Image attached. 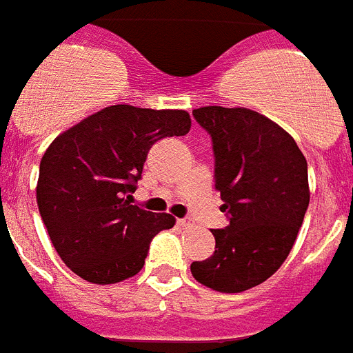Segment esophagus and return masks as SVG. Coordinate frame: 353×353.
I'll return each mask as SVG.
<instances>
[{"instance_id":"1","label":"esophagus","mask_w":353,"mask_h":353,"mask_svg":"<svg viewBox=\"0 0 353 353\" xmlns=\"http://www.w3.org/2000/svg\"><path fill=\"white\" fill-rule=\"evenodd\" d=\"M179 225H180V227H191V225H193V222H191L189 218H180V220H179Z\"/></svg>"}]
</instances>
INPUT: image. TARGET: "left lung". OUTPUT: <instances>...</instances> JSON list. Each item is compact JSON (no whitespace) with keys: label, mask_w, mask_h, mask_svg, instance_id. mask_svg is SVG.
Wrapping results in <instances>:
<instances>
[{"label":"left lung","mask_w":353,"mask_h":353,"mask_svg":"<svg viewBox=\"0 0 353 353\" xmlns=\"http://www.w3.org/2000/svg\"><path fill=\"white\" fill-rule=\"evenodd\" d=\"M193 117L211 137L229 225L212 229L214 252L193 261L191 274L218 292H243L274 274L292 249L310 202L307 160L283 128L252 110L205 106Z\"/></svg>","instance_id":"obj_1"}]
</instances>
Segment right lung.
I'll return each mask as SVG.
<instances>
[{
  "instance_id": "right-lung-1",
  "label": "right lung",
  "mask_w": 353,
  "mask_h": 353,
  "mask_svg": "<svg viewBox=\"0 0 353 353\" xmlns=\"http://www.w3.org/2000/svg\"><path fill=\"white\" fill-rule=\"evenodd\" d=\"M191 128L183 110L108 106L61 133L39 164L37 208L57 254L90 283L110 285L144 267L151 240L174 225L133 205L151 145Z\"/></svg>"
}]
</instances>
